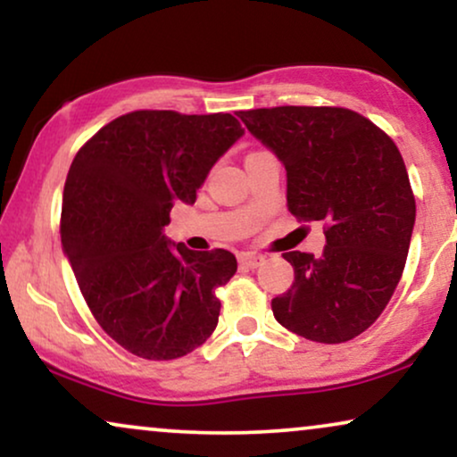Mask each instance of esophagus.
<instances>
[{
    "label": "esophagus",
    "instance_id": "1",
    "mask_svg": "<svg viewBox=\"0 0 457 457\" xmlns=\"http://www.w3.org/2000/svg\"><path fill=\"white\" fill-rule=\"evenodd\" d=\"M263 261H265V257L259 253H240L238 254V263L242 267H248V270H254V267H259Z\"/></svg>",
    "mask_w": 457,
    "mask_h": 457
}]
</instances>
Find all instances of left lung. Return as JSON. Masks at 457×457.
Returning a JSON list of instances; mask_svg holds the SVG:
<instances>
[{"label": "left lung", "mask_w": 457, "mask_h": 457, "mask_svg": "<svg viewBox=\"0 0 457 457\" xmlns=\"http://www.w3.org/2000/svg\"><path fill=\"white\" fill-rule=\"evenodd\" d=\"M238 117L282 161L292 215L324 221L320 257L284 253L295 282L271 301L273 315L315 343L360 337L385 312L410 251L416 200L401 152L349 108L278 106Z\"/></svg>", "instance_id": "obj_1"}]
</instances>
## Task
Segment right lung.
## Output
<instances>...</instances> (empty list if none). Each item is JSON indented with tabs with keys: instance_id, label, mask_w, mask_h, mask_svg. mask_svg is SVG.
Instances as JSON below:
<instances>
[{
	"instance_id": "right-lung-1",
	"label": "right lung",
	"mask_w": 457,
	"mask_h": 457,
	"mask_svg": "<svg viewBox=\"0 0 457 457\" xmlns=\"http://www.w3.org/2000/svg\"><path fill=\"white\" fill-rule=\"evenodd\" d=\"M245 136L228 112L136 111L102 127L69 169L64 254L97 324L133 355L178 360L217 328L215 288L238 270L229 251L194 253L162 228L196 203L212 165Z\"/></svg>"
}]
</instances>
